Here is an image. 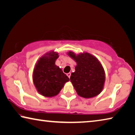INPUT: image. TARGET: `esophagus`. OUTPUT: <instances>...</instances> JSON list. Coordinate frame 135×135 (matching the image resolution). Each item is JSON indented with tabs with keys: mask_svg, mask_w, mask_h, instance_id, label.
Instances as JSON below:
<instances>
[{
	"mask_svg": "<svg viewBox=\"0 0 135 135\" xmlns=\"http://www.w3.org/2000/svg\"><path fill=\"white\" fill-rule=\"evenodd\" d=\"M67 76L69 77V78H70V76H71V73H68L67 74Z\"/></svg>",
	"mask_w": 135,
	"mask_h": 135,
	"instance_id": "obj_1",
	"label": "esophagus"
}]
</instances>
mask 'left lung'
I'll list each match as a JSON object with an SVG mask.
<instances>
[{"mask_svg": "<svg viewBox=\"0 0 135 135\" xmlns=\"http://www.w3.org/2000/svg\"><path fill=\"white\" fill-rule=\"evenodd\" d=\"M68 55L77 62L75 72L72 73L70 81L79 96L85 98L94 97L103 89L105 72L97 58L89 53L76 55L68 52Z\"/></svg>", "mask_w": 135, "mask_h": 135, "instance_id": "left-lung-1", "label": "left lung"}]
</instances>
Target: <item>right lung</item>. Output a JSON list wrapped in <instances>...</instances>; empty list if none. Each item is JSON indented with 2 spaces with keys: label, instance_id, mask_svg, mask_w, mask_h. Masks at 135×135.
Returning <instances> with one entry per match:
<instances>
[{
  "label": "right lung",
  "instance_id": "add662e5",
  "mask_svg": "<svg viewBox=\"0 0 135 135\" xmlns=\"http://www.w3.org/2000/svg\"><path fill=\"white\" fill-rule=\"evenodd\" d=\"M58 56L56 52L47 53L38 59L34 70V84L38 92L44 97L58 95L70 80L62 70L55 64Z\"/></svg>",
  "mask_w": 135,
  "mask_h": 135
}]
</instances>
